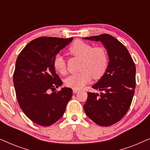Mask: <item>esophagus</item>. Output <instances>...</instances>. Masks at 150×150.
<instances>
[{"mask_svg":"<svg viewBox=\"0 0 150 150\" xmlns=\"http://www.w3.org/2000/svg\"><path fill=\"white\" fill-rule=\"evenodd\" d=\"M79 91H80L79 90H78V89H73V93H79Z\"/></svg>","mask_w":150,"mask_h":150,"instance_id":"34e87169","label":"esophagus"}]
</instances>
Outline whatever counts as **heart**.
I'll list each match as a JSON object with an SVG mask.
<instances>
[{
  "label": "heart",
  "instance_id": "b5f03b06",
  "mask_svg": "<svg viewBox=\"0 0 150 150\" xmlns=\"http://www.w3.org/2000/svg\"><path fill=\"white\" fill-rule=\"evenodd\" d=\"M69 53L81 58L79 73L69 75L65 79V85L75 89H80L89 83L91 77L98 79L105 74L108 65L107 52L102 47H95L81 40L76 41L69 47ZM53 66L61 74L66 72V63L61 54L53 59Z\"/></svg>",
  "mask_w": 150,
  "mask_h": 150
}]
</instances>
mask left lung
<instances>
[{
    "label": "left lung",
    "instance_id": "1",
    "mask_svg": "<svg viewBox=\"0 0 150 150\" xmlns=\"http://www.w3.org/2000/svg\"><path fill=\"white\" fill-rule=\"evenodd\" d=\"M83 39L101 42L109 58L105 74L92 86L102 92H88L84 110L96 124L111 126L124 117L132 103L136 86V67L127 48L112 35L102 34Z\"/></svg>",
    "mask_w": 150,
    "mask_h": 150
}]
</instances>
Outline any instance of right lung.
<instances>
[{"instance_id": "add662e5", "label": "right lung", "mask_w": 150, "mask_h": 150, "mask_svg": "<svg viewBox=\"0 0 150 150\" xmlns=\"http://www.w3.org/2000/svg\"><path fill=\"white\" fill-rule=\"evenodd\" d=\"M73 38L42 37L31 41L18 55L13 73V85L18 104L30 120L42 126L57 122L72 96L71 88L61 87L53 59Z\"/></svg>"}]
</instances>
